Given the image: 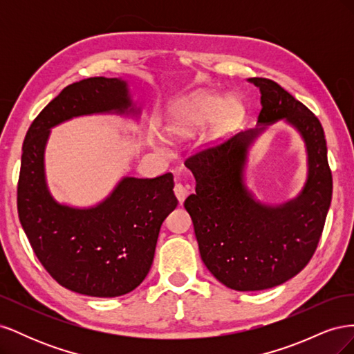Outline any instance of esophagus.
<instances>
[{
  "mask_svg": "<svg viewBox=\"0 0 354 354\" xmlns=\"http://www.w3.org/2000/svg\"><path fill=\"white\" fill-rule=\"evenodd\" d=\"M174 194H176L177 199H178V202H180V203H183V202H185V199H186V198H187V195H189V189H187L186 186H183V185L177 183V185L174 186Z\"/></svg>",
  "mask_w": 354,
  "mask_h": 354,
  "instance_id": "1",
  "label": "esophagus"
}]
</instances>
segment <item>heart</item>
Returning <instances> with one entry per match:
<instances>
[{
	"mask_svg": "<svg viewBox=\"0 0 354 354\" xmlns=\"http://www.w3.org/2000/svg\"><path fill=\"white\" fill-rule=\"evenodd\" d=\"M245 116L243 104L238 99H224L214 91H198L181 100L169 112L164 131L168 137L183 140L195 137L207 128V140L218 142L241 125Z\"/></svg>",
	"mask_w": 354,
	"mask_h": 354,
	"instance_id": "heart-1",
	"label": "heart"
}]
</instances>
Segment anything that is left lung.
Returning <instances> with one entry per match:
<instances>
[{
  "mask_svg": "<svg viewBox=\"0 0 354 354\" xmlns=\"http://www.w3.org/2000/svg\"><path fill=\"white\" fill-rule=\"evenodd\" d=\"M261 93L259 125L186 159L196 194L185 208L194 221L203 264L234 291H261L301 272L322 234L332 198L325 133L320 121L279 84L250 78ZM283 119L302 136L308 180L294 200L266 206L245 187L243 171L249 147L265 128Z\"/></svg>",
  "mask_w": 354,
  "mask_h": 354,
  "instance_id": "1",
  "label": "left lung"
}]
</instances>
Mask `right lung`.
I'll use <instances>...</instances> for the list:
<instances>
[{
    "instance_id": "right-lung-1",
    "label": "right lung",
    "mask_w": 354,
    "mask_h": 354,
    "mask_svg": "<svg viewBox=\"0 0 354 354\" xmlns=\"http://www.w3.org/2000/svg\"><path fill=\"white\" fill-rule=\"evenodd\" d=\"M93 113L138 115L128 84L94 77L63 88L32 122L24 142L17 185L20 224L39 263L73 292L112 298L131 292L147 276L160 226L176 209L173 174L124 177L112 194L90 208L51 196L44 168L50 130Z\"/></svg>"
}]
</instances>
